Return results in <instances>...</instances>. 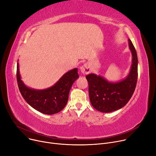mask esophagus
<instances>
[{
  "mask_svg": "<svg viewBox=\"0 0 156 156\" xmlns=\"http://www.w3.org/2000/svg\"><path fill=\"white\" fill-rule=\"evenodd\" d=\"M80 70L83 74H88L90 73V67L87 64H85L83 66H82L80 68Z\"/></svg>",
  "mask_w": 156,
  "mask_h": 156,
  "instance_id": "34e87169",
  "label": "esophagus"
}]
</instances>
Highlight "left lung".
<instances>
[{
  "mask_svg": "<svg viewBox=\"0 0 156 156\" xmlns=\"http://www.w3.org/2000/svg\"><path fill=\"white\" fill-rule=\"evenodd\" d=\"M128 42L133 59L129 73L124 79L113 82L94 74L86 77L91 104L98 111L109 113L121 109L134 94L138 76V60L134 46L130 39Z\"/></svg>",
  "mask_w": 156,
  "mask_h": 156,
  "instance_id": "obj_1",
  "label": "left lung"
}]
</instances>
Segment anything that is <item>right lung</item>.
<instances>
[{
  "label": "right lung",
  "mask_w": 156,
  "mask_h": 156,
  "mask_svg": "<svg viewBox=\"0 0 156 156\" xmlns=\"http://www.w3.org/2000/svg\"><path fill=\"white\" fill-rule=\"evenodd\" d=\"M78 78L77 69L75 68L64 74L52 87L34 89L26 86L21 80L19 62L17 64V80L23 98L34 109L44 114L52 115L64 108L71 87Z\"/></svg>",
  "instance_id": "right-lung-1"
}]
</instances>
